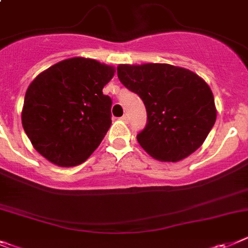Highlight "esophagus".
Instances as JSON below:
<instances>
[{
  "mask_svg": "<svg viewBox=\"0 0 248 248\" xmlns=\"http://www.w3.org/2000/svg\"><path fill=\"white\" fill-rule=\"evenodd\" d=\"M128 120H130V117H128V115H127V113H124V115L122 116V121L128 122Z\"/></svg>",
  "mask_w": 248,
  "mask_h": 248,
  "instance_id": "1",
  "label": "esophagus"
}]
</instances>
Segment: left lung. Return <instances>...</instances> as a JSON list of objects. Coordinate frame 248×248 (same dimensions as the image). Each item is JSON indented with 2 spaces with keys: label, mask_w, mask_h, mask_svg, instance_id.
Here are the masks:
<instances>
[{
  "label": "left lung",
  "mask_w": 248,
  "mask_h": 248,
  "mask_svg": "<svg viewBox=\"0 0 248 248\" xmlns=\"http://www.w3.org/2000/svg\"><path fill=\"white\" fill-rule=\"evenodd\" d=\"M122 85L142 98L147 124L137 141L150 156L177 162L193 154L216 122L214 93L187 68L169 63L118 64Z\"/></svg>",
  "instance_id": "obj_1"
}]
</instances>
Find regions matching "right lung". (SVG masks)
I'll return each mask as SVG.
<instances>
[{
	"instance_id": "right-lung-1",
	"label": "right lung",
	"mask_w": 248,
	"mask_h": 248,
	"mask_svg": "<svg viewBox=\"0 0 248 248\" xmlns=\"http://www.w3.org/2000/svg\"><path fill=\"white\" fill-rule=\"evenodd\" d=\"M113 66L73 57L41 72L30 83L22 108V126L38 154L61 167L91 156L111 126V105L102 88Z\"/></svg>"
}]
</instances>
